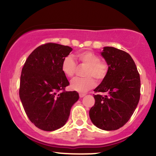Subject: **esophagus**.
I'll list each match as a JSON object with an SVG mask.
<instances>
[{
	"label": "esophagus",
	"mask_w": 156,
	"mask_h": 156,
	"mask_svg": "<svg viewBox=\"0 0 156 156\" xmlns=\"http://www.w3.org/2000/svg\"><path fill=\"white\" fill-rule=\"evenodd\" d=\"M86 94H86V93L80 92V93H79V97H80V98H83V97L85 96Z\"/></svg>",
	"instance_id": "1"
}]
</instances>
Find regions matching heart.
Segmentation results:
<instances>
[{
	"mask_svg": "<svg viewBox=\"0 0 156 156\" xmlns=\"http://www.w3.org/2000/svg\"><path fill=\"white\" fill-rule=\"evenodd\" d=\"M75 58L80 65L87 66L83 75L85 77L74 78L70 83L71 89L80 92H87L93 88L98 81H102L108 72V65L101 60V57L90 51H84L75 55ZM62 71L67 78H73L77 69V64L70 55L66 56L62 62Z\"/></svg>",
	"mask_w": 156,
	"mask_h": 156,
	"instance_id": "b5f03b06",
	"label": "heart"
}]
</instances>
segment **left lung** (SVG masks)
Returning <instances> with one entry per match:
<instances>
[{"mask_svg": "<svg viewBox=\"0 0 156 156\" xmlns=\"http://www.w3.org/2000/svg\"><path fill=\"white\" fill-rule=\"evenodd\" d=\"M101 55L108 65V74L94 92L95 103L89 117L95 126L105 130H117L131 117L140 98L141 82L135 62L127 52L105 47Z\"/></svg>", "mask_w": 156, "mask_h": 156, "instance_id": "8db88e82", "label": "left lung"}]
</instances>
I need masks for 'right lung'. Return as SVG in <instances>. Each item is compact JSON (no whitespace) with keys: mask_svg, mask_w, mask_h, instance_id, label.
I'll return each mask as SVG.
<instances>
[{"mask_svg":"<svg viewBox=\"0 0 156 156\" xmlns=\"http://www.w3.org/2000/svg\"><path fill=\"white\" fill-rule=\"evenodd\" d=\"M72 51L69 46L48 42L36 48L23 66L20 98L28 119L39 129L52 131L62 128L79 98L76 91H65L69 83L61 67Z\"/></svg>","mask_w":156,"mask_h":156,"instance_id":"1","label":"right lung"}]
</instances>
